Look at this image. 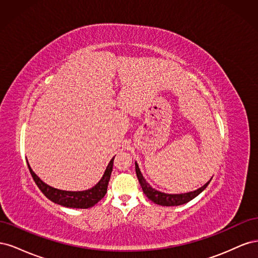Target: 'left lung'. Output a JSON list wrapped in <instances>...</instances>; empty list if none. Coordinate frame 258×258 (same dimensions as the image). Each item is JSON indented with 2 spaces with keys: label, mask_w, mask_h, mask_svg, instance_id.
<instances>
[{
  "label": "left lung",
  "mask_w": 258,
  "mask_h": 258,
  "mask_svg": "<svg viewBox=\"0 0 258 258\" xmlns=\"http://www.w3.org/2000/svg\"><path fill=\"white\" fill-rule=\"evenodd\" d=\"M136 172H137L139 182H140V184H141L143 192L146 195V197L150 200H152L153 202H155V204H157L159 206H163V207L181 206V205L187 204V202L192 200L195 197H197L201 191H204L206 189V187L211 182V179H210L208 183H206L204 186L200 187V188L194 190V191L185 192V194H165V192H161L159 190H156L146 182V179L143 177L137 162H136Z\"/></svg>",
  "instance_id": "1"
}]
</instances>
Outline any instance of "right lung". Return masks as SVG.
I'll return each mask as SVG.
<instances>
[{
	"instance_id": "add662e5",
	"label": "right lung",
	"mask_w": 258,
	"mask_h": 258,
	"mask_svg": "<svg viewBox=\"0 0 258 258\" xmlns=\"http://www.w3.org/2000/svg\"><path fill=\"white\" fill-rule=\"evenodd\" d=\"M113 157L108 163L105 172L103 176L101 177L98 184L92 187L90 189L87 190H83V191H68V190H61L53 188V187L45 184L42 179L38 177L33 171L31 169L29 162L28 167L30 170V173L32 175L35 184L37 185L38 188L41 189V191L47 197L50 201L54 202V204L63 206L67 208H74V209H88L95 206L96 204L102 199L107 190V185L108 181H110L111 173L113 170V162H114Z\"/></svg>"
}]
</instances>
